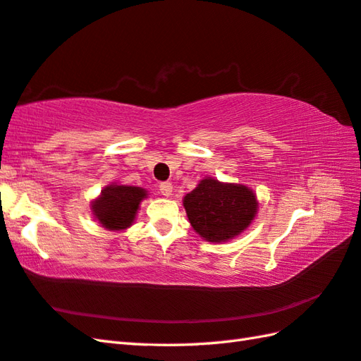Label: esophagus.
Masks as SVG:
<instances>
[{"label":"esophagus","mask_w":361,"mask_h":361,"mask_svg":"<svg viewBox=\"0 0 361 361\" xmlns=\"http://www.w3.org/2000/svg\"><path fill=\"white\" fill-rule=\"evenodd\" d=\"M172 189H173V186L171 185V183H161L159 185V192H161V195H164V197H171L172 195Z\"/></svg>","instance_id":"1"}]
</instances>
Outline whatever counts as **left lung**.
I'll use <instances>...</instances> for the list:
<instances>
[{
	"mask_svg": "<svg viewBox=\"0 0 361 361\" xmlns=\"http://www.w3.org/2000/svg\"><path fill=\"white\" fill-rule=\"evenodd\" d=\"M183 204L195 233L217 243L243 233L257 214V198L250 188L211 176L186 194Z\"/></svg>",
	"mask_w": 361,
	"mask_h": 361,
	"instance_id": "8db88e82",
	"label": "left lung"
}]
</instances>
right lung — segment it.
<instances>
[{
    "label": "right lung",
    "instance_id": "add662e5",
    "mask_svg": "<svg viewBox=\"0 0 361 361\" xmlns=\"http://www.w3.org/2000/svg\"><path fill=\"white\" fill-rule=\"evenodd\" d=\"M147 190L136 186L110 185L91 203L93 216L110 231H124L133 225Z\"/></svg>",
    "mask_w": 361,
    "mask_h": 361
}]
</instances>
